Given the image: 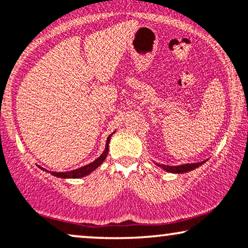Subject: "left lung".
<instances>
[{"label": "left lung", "instance_id": "8db88e82", "mask_svg": "<svg viewBox=\"0 0 248 248\" xmlns=\"http://www.w3.org/2000/svg\"><path fill=\"white\" fill-rule=\"evenodd\" d=\"M205 160L200 163H193V164H184V165H178V166H169V165H158L160 166L163 170H165L166 172H171V173H185V172H189L192 170L199 168L200 165L204 164Z\"/></svg>", "mask_w": 248, "mask_h": 248}]
</instances>
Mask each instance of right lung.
<instances>
[{
  "mask_svg": "<svg viewBox=\"0 0 248 248\" xmlns=\"http://www.w3.org/2000/svg\"><path fill=\"white\" fill-rule=\"evenodd\" d=\"M111 136L112 134L107 137V141H106V148H105V151H104L103 154H101V156L99 158H97V159L94 160V162H92L90 164H88V165L83 166V168H79L77 170H73V171H68V172H50L52 173L54 177H58V178H63V179H69V178H74V179H77V178H82V177H85V175L90 174L92 171H94L95 169L98 168V166H100L101 164H103L104 160H105V158L107 156V154H108V143H109V140H111ZM43 169V168H41ZM44 171H46V170L43 169Z\"/></svg>",
  "mask_w": 248,
  "mask_h": 248,
  "instance_id": "obj_1",
  "label": "right lung"
}]
</instances>
